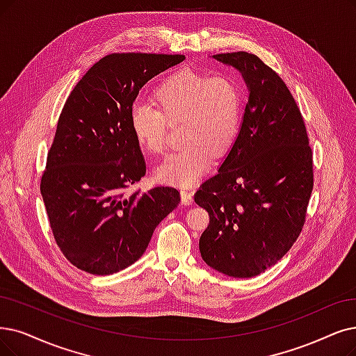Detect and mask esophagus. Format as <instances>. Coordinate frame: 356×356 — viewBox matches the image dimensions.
I'll return each instance as SVG.
<instances>
[{"instance_id": "34e87169", "label": "esophagus", "mask_w": 356, "mask_h": 356, "mask_svg": "<svg viewBox=\"0 0 356 356\" xmlns=\"http://www.w3.org/2000/svg\"><path fill=\"white\" fill-rule=\"evenodd\" d=\"M193 193L191 191H188V190H181V203L184 204V206H190V204H193Z\"/></svg>"}]
</instances>
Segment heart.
I'll return each instance as SVG.
<instances>
[{"label":"heart","instance_id":"1","mask_svg":"<svg viewBox=\"0 0 356 356\" xmlns=\"http://www.w3.org/2000/svg\"><path fill=\"white\" fill-rule=\"evenodd\" d=\"M158 108L136 101L130 127L138 146L150 154L166 149V124L181 121L184 147L169 154L154 177L170 186L191 187L234 147L244 115V92L231 76L211 77L193 68L169 74L154 89Z\"/></svg>","mask_w":356,"mask_h":356}]
</instances>
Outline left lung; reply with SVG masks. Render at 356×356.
Returning <instances> with one entry per match:
<instances>
[{
	"mask_svg": "<svg viewBox=\"0 0 356 356\" xmlns=\"http://www.w3.org/2000/svg\"><path fill=\"white\" fill-rule=\"evenodd\" d=\"M213 58L243 74L248 102L234 147L194 195L210 216L198 247L211 268L252 277L276 264L302 231L312 152L301 111L276 71L243 51Z\"/></svg>",
	"mask_w": 356,
	"mask_h": 356,
	"instance_id": "left-lung-1",
	"label": "left lung"
}]
</instances>
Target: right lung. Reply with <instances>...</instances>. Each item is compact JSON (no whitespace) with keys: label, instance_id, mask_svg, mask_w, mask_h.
<instances>
[{"label":"right lung","instance_id":"obj_1","mask_svg":"<svg viewBox=\"0 0 356 356\" xmlns=\"http://www.w3.org/2000/svg\"><path fill=\"white\" fill-rule=\"evenodd\" d=\"M184 55L111 54L70 93L48 152L40 194L56 245L90 275L136 263L153 231L179 204L172 187L127 193L146 174L130 127L140 89Z\"/></svg>","mask_w":356,"mask_h":356}]
</instances>
